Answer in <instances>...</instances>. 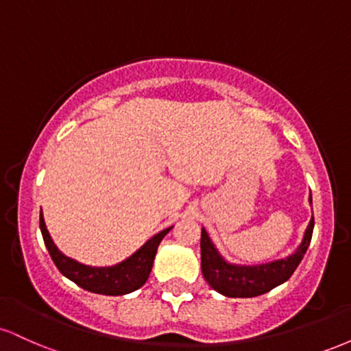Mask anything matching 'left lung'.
<instances>
[{
  "mask_svg": "<svg viewBox=\"0 0 351 351\" xmlns=\"http://www.w3.org/2000/svg\"><path fill=\"white\" fill-rule=\"evenodd\" d=\"M308 201L312 204V196ZM312 232L313 216L307 229H305L300 245L291 256L267 264L237 265L228 263L221 256L216 245L213 244L206 229L203 228L201 229V271H203V277L216 292L226 297L249 299V297L263 295V293L272 291L274 287L291 279L297 265L304 259V254L307 252Z\"/></svg>",
  "mask_w": 351,
  "mask_h": 351,
  "instance_id": "obj_1",
  "label": "left lung"
}]
</instances>
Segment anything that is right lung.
<instances>
[{"instance_id": "right-lung-1", "label": "right lung", "mask_w": 351, "mask_h": 351, "mask_svg": "<svg viewBox=\"0 0 351 351\" xmlns=\"http://www.w3.org/2000/svg\"><path fill=\"white\" fill-rule=\"evenodd\" d=\"M39 228H41L44 244L51 254V259L54 261L56 267L59 269L62 276L77 284L84 291L102 293V295H125V293L140 289L147 282L152 272L156 249L173 226L160 231L130 257H127L122 263L110 265V267H92V265L80 264L72 257H67L66 254L60 252L52 241L49 231H47L43 211L39 215Z\"/></svg>"}]
</instances>
